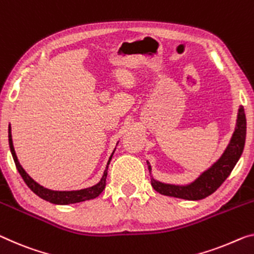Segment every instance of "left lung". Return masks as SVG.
Listing matches in <instances>:
<instances>
[{
    "instance_id": "8db88e82",
    "label": "left lung",
    "mask_w": 254,
    "mask_h": 254,
    "mask_svg": "<svg viewBox=\"0 0 254 254\" xmlns=\"http://www.w3.org/2000/svg\"><path fill=\"white\" fill-rule=\"evenodd\" d=\"M245 137H247V118H245L244 108L241 107L237 125L231 143L221 158L210 169L204 171L196 181L187 186L163 184V183L152 179V187L160 194L185 198V200H201L209 196L214 190H217V189H219L226 178L231 175L243 152ZM149 169H151L150 166Z\"/></svg>"
}]
</instances>
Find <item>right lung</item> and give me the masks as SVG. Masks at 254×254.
<instances>
[{"instance_id": "obj_1", "label": "right lung", "mask_w": 254, "mask_h": 254, "mask_svg": "<svg viewBox=\"0 0 254 254\" xmlns=\"http://www.w3.org/2000/svg\"><path fill=\"white\" fill-rule=\"evenodd\" d=\"M9 145H10L11 153H12V157L14 160L15 167H17L19 174L21 175V177L23 181H25L27 186H28L35 194L38 195L40 197H42L43 200L49 201V202H51V203H54V204L77 203V202L92 200V198H95L99 196V195L103 192V190L105 187V182H107V175H108V167H109V163H110V161H111L112 155H114V153H115V151L112 152L111 157L108 161L107 169H105L104 174H103V177H102V179H101V182L97 183L96 185L88 187V189H85V190H70V192H65L64 190V192H59V190H51L48 189H44V187L41 186L40 184H37L35 181H33V179L28 176V174L23 170V168L20 166V163H19V161H18L17 155H15L10 127H9Z\"/></svg>"}]
</instances>
